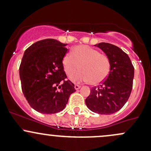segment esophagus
Listing matches in <instances>:
<instances>
[{"label": "esophagus", "instance_id": "34e87169", "mask_svg": "<svg viewBox=\"0 0 151 151\" xmlns=\"http://www.w3.org/2000/svg\"><path fill=\"white\" fill-rule=\"evenodd\" d=\"M80 85H74V88H75V90H79V89L80 88Z\"/></svg>", "mask_w": 151, "mask_h": 151}]
</instances>
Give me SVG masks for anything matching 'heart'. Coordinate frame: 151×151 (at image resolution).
<instances>
[{"label": "heart", "instance_id": "b5f03b06", "mask_svg": "<svg viewBox=\"0 0 151 151\" xmlns=\"http://www.w3.org/2000/svg\"><path fill=\"white\" fill-rule=\"evenodd\" d=\"M63 66L68 76H71L79 69L81 71L71 77L75 82H88L97 85L107 78L111 69V62L106 54L88 45H78L63 56Z\"/></svg>", "mask_w": 151, "mask_h": 151}]
</instances>
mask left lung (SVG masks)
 Instances as JSON below:
<instances>
[{
    "instance_id": "obj_1",
    "label": "left lung",
    "mask_w": 151,
    "mask_h": 151,
    "mask_svg": "<svg viewBox=\"0 0 151 151\" xmlns=\"http://www.w3.org/2000/svg\"><path fill=\"white\" fill-rule=\"evenodd\" d=\"M109 57L111 69L101 85L92 88L85 99L90 110L99 114H112L124 106L131 94L134 78V66L129 57L121 48L108 42L95 45Z\"/></svg>"
}]
</instances>
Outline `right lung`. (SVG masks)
I'll use <instances>...</instances> for the list:
<instances>
[{
	"label": "right lung",
	"mask_w": 151,
	"mask_h": 151,
	"mask_svg": "<svg viewBox=\"0 0 151 151\" xmlns=\"http://www.w3.org/2000/svg\"><path fill=\"white\" fill-rule=\"evenodd\" d=\"M66 46L54 39L42 40L24 53L19 66L22 92L30 106L40 113L60 112L76 91L63 70Z\"/></svg>",
	"instance_id": "right-lung-1"
}]
</instances>
